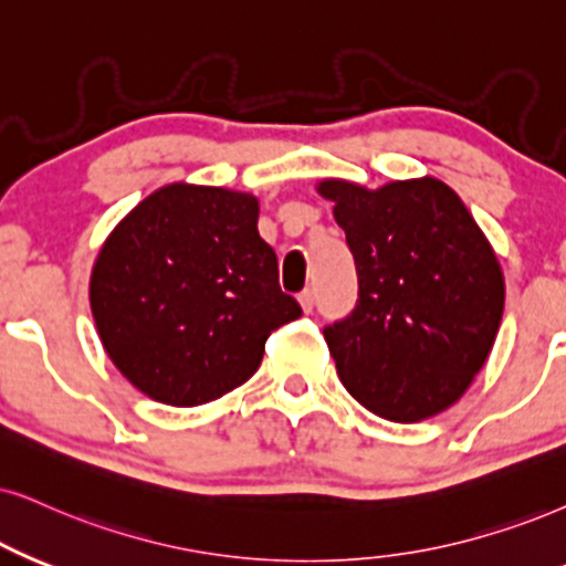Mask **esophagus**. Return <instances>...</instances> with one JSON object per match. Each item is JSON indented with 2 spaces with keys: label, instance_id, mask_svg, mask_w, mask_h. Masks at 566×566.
<instances>
[{
  "label": "esophagus",
  "instance_id": "34e87169",
  "mask_svg": "<svg viewBox=\"0 0 566 566\" xmlns=\"http://www.w3.org/2000/svg\"><path fill=\"white\" fill-rule=\"evenodd\" d=\"M300 305H303L305 313L313 311V305H316V292H313V287H305L300 292Z\"/></svg>",
  "mask_w": 566,
  "mask_h": 566
}]
</instances>
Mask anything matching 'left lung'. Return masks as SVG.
<instances>
[{
  "label": "left lung",
  "mask_w": 566,
  "mask_h": 566,
  "mask_svg": "<svg viewBox=\"0 0 566 566\" xmlns=\"http://www.w3.org/2000/svg\"><path fill=\"white\" fill-rule=\"evenodd\" d=\"M355 259L357 300L324 326L342 384L363 407L418 423L464 395L504 313L496 255L457 192L426 177L366 190L321 182Z\"/></svg>",
  "instance_id": "8db88e82"
}]
</instances>
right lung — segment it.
Returning <instances> with one entry per match:
<instances>
[{
  "label": "right lung",
  "instance_id": "add662e5",
  "mask_svg": "<svg viewBox=\"0 0 566 566\" xmlns=\"http://www.w3.org/2000/svg\"><path fill=\"white\" fill-rule=\"evenodd\" d=\"M91 311L127 381L156 402L196 407L245 384L269 334L303 307L279 287L259 200L180 182L140 200L104 242Z\"/></svg>",
  "mask_w": 566,
  "mask_h": 566
}]
</instances>
